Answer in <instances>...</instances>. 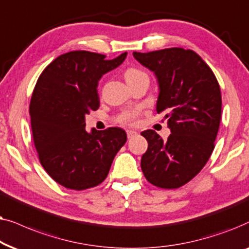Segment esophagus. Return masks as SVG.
<instances>
[{
    "label": "esophagus",
    "instance_id": "1",
    "mask_svg": "<svg viewBox=\"0 0 249 249\" xmlns=\"http://www.w3.org/2000/svg\"><path fill=\"white\" fill-rule=\"evenodd\" d=\"M126 133H127V138H128V139L133 138V137H135V135L138 134L137 132H135V131H132V130H128V131L126 132Z\"/></svg>",
    "mask_w": 249,
    "mask_h": 249
}]
</instances>
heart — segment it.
I'll use <instances>...</instances> for the list:
<instances>
[{
  "instance_id": "b5f03b06",
  "label": "heart",
  "mask_w": 249,
  "mask_h": 249,
  "mask_svg": "<svg viewBox=\"0 0 249 249\" xmlns=\"http://www.w3.org/2000/svg\"><path fill=\"white\" fill-rule=\"evenodd\" d=\"M138 78H148L147 74H145L144 71H140V69L138 68H134V67H131L126 69V71H125V79H126V82H130V81H133V79H138ZM139 115V109H127V110L123 111L121 115H119V122L121 123H124V124H133L135 122V119H137Z\"/></svg>"
}]
</instances>
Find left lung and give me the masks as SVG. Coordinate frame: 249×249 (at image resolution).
Wrapping results in <instances>:
<instances>
[{
    "label": "left lung",
    "instance_id": "1",
    "mask_svg": "<svg viewBox=\"0 0 249 249\" xmlns=\"http://www.w3.org/2000/svg\"><path fill=\"white\" fill-rule=\"evenodd\" d=\"M133 57L155 72L159 86L156 110L163 112L171 128L166 141L152 130L142 132L148 149L141 170L156 187L180 188L203 170L214 150L221 121L220 85L192 50L133 52Z\"/></svg>",
    "mask_w": 249,
    "mask_h": 249
}]
</instances>
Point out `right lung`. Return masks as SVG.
I'll use <instances>...</instances> for the list:
<instances>
[{
    "mask_svg": "<svg viewBox=\"0 0 249 249\" xmlns=\"http://www.w3.org/2000/svg\"><path fill=\"white\" fill-rule=\"evenodd\" d=\"M126 55L106 60L99 53L71 51L39 75L29 105L33 139L43 168L62 187L85 190L100 184L126 142L119 127L85 130V115L100 106L99 81Z\"/></svg>",
    "mask_w": 249,
    "mask_h": 249,
    "instance_id": "1",
    "label": "right lung"
}]
</instances>
